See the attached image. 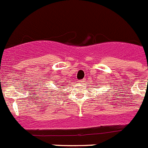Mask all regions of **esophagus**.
I'll return each instance as SVG.
<instances>
[{"label":"esophagus","instance_id":"obj_1","mask_svg":"<svg viewBox=\"0 0 148 148\" xmlns=\"http://www.w3.org/2000/svg\"><path fill=\"white\" fill-rule=\"evenodd\" d=\"M85 81V79H82V80H80V83H84Z\"/></svg>","mask_w":148,"mask_h":148}]
</instances>
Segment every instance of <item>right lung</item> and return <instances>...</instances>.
<instances>
[{
	"instance_id": "1",
	"label": "right lung",
	"mask_w": 148,
	"mask_h": 148,
	"mask_svg": "<svg viewBox=\"0 0 148 148\" xmlns=\"http://www.w3.org/2000/svg\"><path fill=\"white\" fill-rule=\"evenodd\" d=\"M62 87H64V86H62ZM59 88H60V87H59ZM51 94H52V93H51ZM50 96H51V95H50Z\"/></svg>"
}]
</instances>
